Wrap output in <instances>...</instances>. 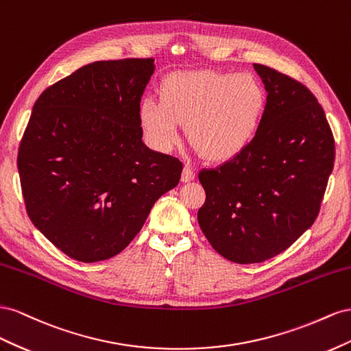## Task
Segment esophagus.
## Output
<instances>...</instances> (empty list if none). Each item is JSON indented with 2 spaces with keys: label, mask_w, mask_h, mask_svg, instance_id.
<instances>
[{
  "label": "esophagus",
  "mask_w": 351,
  "mask_h": 351,
  "mask_svg": "<svg viewBox=\"0 0 351 351\" xmlns=\"http://www.w3.org/2000/svg\"><path fill=\"white\" fill-rule=\"evenodd\" d=\"M195 178V173H194V170H193V167H189V166H185L184 167V170H182V182H189V181H193V179Z\"/></svg>",
  "instance_id": "1"
}]
</instances>
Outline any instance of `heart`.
I'll return each mask as SVG.
<instances>
[{
    "instance_id": "b5f03b06",
    "label": "heart",
    "mask_w": 351,
    "mask_h": 351,
    "mask_svg": "<svg viewBox=\"0 0 351 351\" xmlns=\"http://www.w3.org/2000/svg\"><path fill=\"white\" fill-rule=\"evenodd\" d=\"M160 101L144 98L139 122L158 152L173 149L181 123L199 149L213 160L232 158L256 136L266 107L262 82L250 73L178 72L158 89Z\"/></svg>"
}]
</instances>
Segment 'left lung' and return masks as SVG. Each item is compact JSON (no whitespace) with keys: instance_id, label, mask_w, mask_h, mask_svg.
Here are the masks:
<instances>
[{"instance_id":"obj_1","label":"left lung","mask_w":351,"mask_h":351,"mask_svg":"<svg viewBox=\"0 0 351 351\" xmlns=\"http://www.w3.org/2000/svg\"><path fill=\"white\" fill-rule=\"evenodd\" d=\"M254 69L267 93L256 136L231 160L198 173L206 191L198 225L220 256L239 265L282 253L313 225L335 158L316 97L274 69Z\"/></svg>"}]
</instances>
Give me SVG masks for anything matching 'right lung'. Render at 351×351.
I'll list each match as a JSON object with an SVG mask.
<instances>
[{"mask_svg": "<svg viewBox=\"0 0 351 351\" xmlns=\"http://www.w3.org/2000/svg\"><path fill=\"white\" fill-rule=\"evenodd\" d=\"M154 67L153 58L95 62L34 104L17 156L27 215L79 262L125 250L181 179L178 158L143 143L139 103Z\"/></svg>", "mask_w": 351, "mask_h": 351, "instance_id": "right-lung-1", "label": "right lung"}]
</instances>
